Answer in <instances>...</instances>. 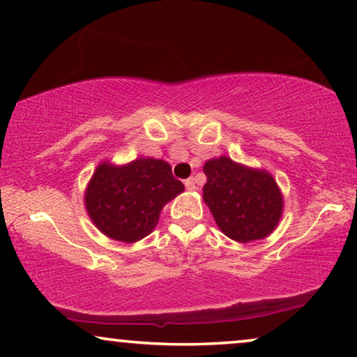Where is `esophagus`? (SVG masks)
<instances>
[{"mask_svg":"<svg viewBox=\"0 0 357 357\" xmlns=\"http://www.w3.org/2000/svg\"><path fill=\"white\" fill-rule=\"evenodd\" d=\"M184 185H185V188H188L189 190H194V189H195V181H194V178L185 179V181H184Z\"/></svg>","mask_w":357,"mask_h":357,"instance_id":"esophagus-1","label":"esophagus"}]
</instances>
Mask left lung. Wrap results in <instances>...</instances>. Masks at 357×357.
<instances>
[{
	"label": "left lung",
	"mask_w": 357,
	"mask_h": 357,
	"mask_svg": "<svg viewBox=\"0 0 357 357\" xmlns=\"http://www.w3.org/2000/svg\"><path fill=\"white\" fill-rule=\"evenodd\" d=\"M203 200L229 238L248 243L265 238L280 222L282 197L267 172L251 169L229 157L208 160Z\"/></svg>",
	"instance_id": "8db88e82"
}]
</instances>
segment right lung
Masks as SVG:
<instances>
[{"label": "right lung", "instance_id": "obj_1", "mask_svg": "<svg viewBox=\"0 0 357 357\" xmlns=\"http://www.w3.org/2000/svg\"><path fill=\"white\" fill-rule=\"evenodd\" d=\"M183 190L163 160L137 158L123 167L101 163L90 179L86 206L106 236L133 243L154 230L163 205Z\"/></svg>", "mask_w": 357, "mask_h": 357}]
</instances>
